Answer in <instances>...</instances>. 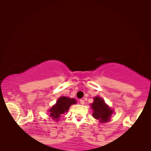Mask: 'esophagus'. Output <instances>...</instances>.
I'll return each mask as SVG.
<instances>
[{
  "label": "esophagus",
  "instance_id": "esophagus-1",
  "mask_svg": "<svg viewBox=\"0 0 151 151\" xmlns=\"http://www.w3.org/2000/svg\"><path fill=\"white\" fill-rule=\"evenodd\" d=\"M80 101V104H84V99H80V101Z\"/></svg>",
  "mask_w": 151,
  "mask_h": 151
}]
</instances>
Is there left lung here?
Instances as JSON below:
<instances>
[{
	"mask_svg": "<svg viewBox=\"0 0 151 151\" xmlns=\"http://www.w3.org/2000/svg\"><path fill=\"white\" fill-rule=\"evenodd\" d=\"M93 116L102 123H106L109 121V118L113 114V111L105 104L104 99L99 96H96L93 99V103L91 104Z\"/></svg>",
	"mask_w": 151,
	"mask_h": 151,
	"instance_id": "8db88e82",
	"label": "left lung"
}]
</instances>
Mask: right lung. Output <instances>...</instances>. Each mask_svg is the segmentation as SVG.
I'll return each instance as SVG.
<instances>
[{"label":"right lung","mask_w":151,"mask_h":151,"mask_svg":"<svg viewBox=\"0 0 151 151\" xmlns=\"http://www.w3.org/2000/svg\"><path fill=\"white\" fill-rule=\"evenodd\" d=\"M77 103L74 99H70L66 96H62L59 98L56 104L54 105L50 110V116L53 119H58L60 118L62 114L68 111L69 108L71 105Z\"/></svg>","instance_id":"1"}]
</instances>
